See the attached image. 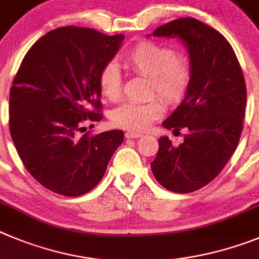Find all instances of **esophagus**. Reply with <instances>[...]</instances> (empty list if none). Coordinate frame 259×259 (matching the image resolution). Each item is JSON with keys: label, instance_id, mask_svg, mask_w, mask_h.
Listing matches in <instances>:
<instances>
[{"label": "esophagus", "instance_id": "34e87169", "mask_svg": "<svg viewBox=\"0 0 259 259\" xmlns=\"http://www.w3.org/2000/svg\"><path fill=\"white\" fill-rule=\"evenodd\" d=\"M125 137L129 139H137V138H142V137H143V134H142V133H137V132H127L126 134H125Z\"/></svg>", "mask_w": 259, "mask_h": 259}]
</instances>
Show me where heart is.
Masks as SVG:
<instances>
[{
  "label": "heart",
  "mask_w": 259,
  "mask_h": 259,
  "mask_svg": "<svg viewBox=\"0 0 259 259\" xmlns=\"http://www.w3.org/2000/svg\"><path fill=\"white\" fill-rule=\"evenodd\" d=\"M126 64L135 73L148 77V94H158L169 104H178L187 94L192 67L187 58L176 55L171 48L153 41H141L127 51ZM122 78L115 63H107L99 73L102 94L109 101L121 97ZM165 111L158 98L135 103L126 102L111 112V122L122 129L142 132L160 118Z\"/></svg>",
  "instance_id": "b5f03b06"
}]
</instances>
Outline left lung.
<instances>
[{
  "label": "left lung",
  "instance_id": "8db88e82",
  "mask_svg": "<svg viewBox=\"0 0 259 259\" xmlns=\"http://www.w3.org/2000/svg\"><path fill=\"white\" fill-rule=\"evenodd\" d=\"M152 36L183 42L192 78L185 99L162 122L173 132L187 129L185 141L174 147L167 137H160L151 169L166 190L193 192L210 183L236 150L245 116V80L230 42L199 20H173Z\"/></svg>",
  "mask_w": 259,
  "mask_h": 259
}]
</instances>
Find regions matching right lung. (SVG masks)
<instances>
[{
  "mask_svg": "<svg viewBox=\"0 0 259 259\" xmlns=\"http://www.w3.org/2000/svg\"><path fill=\"white\" fill-rule=\"evenodd\" d=\"M124 34L92 28L50 31L25 54L10 90L9 124L25 169L48 190L80 196L101 182L124 141L122 130L81 138L83 121H101L99 73Z\"/></svg>",
  "mask_w": 259,
  "mask_h": 259,
  "instance_id": "obj_1",
  "label": "right lung"
}]
</instances>
